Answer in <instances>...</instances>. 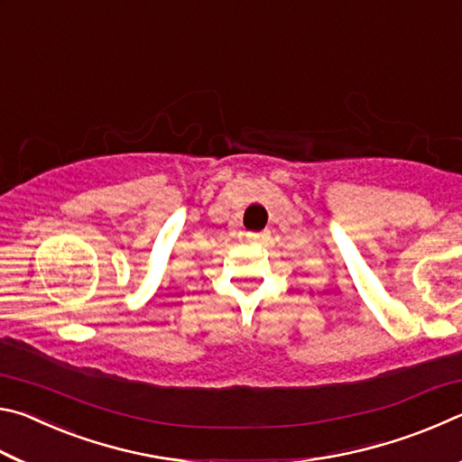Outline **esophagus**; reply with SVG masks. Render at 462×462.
<instances>
[{
  "label": "esophagus",
  "instance_id": "1",
  "mask_svg": "<svg viewBox=\"0 0 462 462\" xmlns=\"http://www.w3.org/2000/svg\"><path fill=\"white\" fill-rule=\"evenodd\" d=\"M269 236H271V232H269V230L250 232V234H248V238H250V240H254V242H264V240H269Z\"/></svg>",
  "mask_w": 462,
  "mask_h": 462
}]
</instances>
